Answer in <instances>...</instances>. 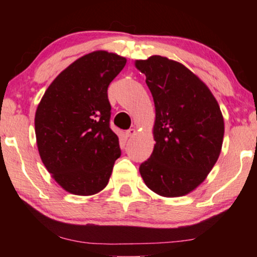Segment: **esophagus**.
Segmentation results:
<instances>
[{
    "mask_svg": "<svg viewBox=\"0 0 257 257\" xmlns=\"http://www.w3.org/2000/svg\"><path fill=\"white\" fill-rule=\"evenodd\" d=\"M136 132H137V130L136 128H130V130H127V131H126V137H133L136 135Z\"/></svg>",
    "mask_w": 257,
    "mask_h": 257,
    "instance_id": "34e87169",
    "label": "esophagus"
}]
</instances>
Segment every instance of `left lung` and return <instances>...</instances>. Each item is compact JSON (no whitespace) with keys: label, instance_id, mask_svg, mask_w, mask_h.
<instances>
[{"label":"left lung","instance_id":"left-lung-1","mask_svg":"<svg viewBox=\"0 0 257 257\" xmlns=\"http://www.w3.org/2000/svg\"><path fill=\"white\" fill-rule=\"evenodd\" d=\"M156 107L153 152L139 172L151 191L184 196L201 185L219 159L224 122L208 86L181 63L161 56L136 61Z\"/></svg>","mask_w":257,"mask_h":257}]
</instances>
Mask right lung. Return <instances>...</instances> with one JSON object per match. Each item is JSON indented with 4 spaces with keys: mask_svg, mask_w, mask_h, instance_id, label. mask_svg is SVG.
<instances>
[{
    "mask_svg": "<svg viewBox=\"0 0 257 257\" xmlns=\"http://www.w3.org/2000/svg\"><path fill=\"white\" fill-rule=\"evenodd\" d=\"M125 64L113 52L84 55L56 77L38 104L35 133L42 163L71 194L99 193L120 157L107 87Z\"/></svg>",
    "mask_w": 257,
    "mask_h": 257,
    "instance_id": "right-lung-1",
    "label": "right lung"
}]
</instances>
